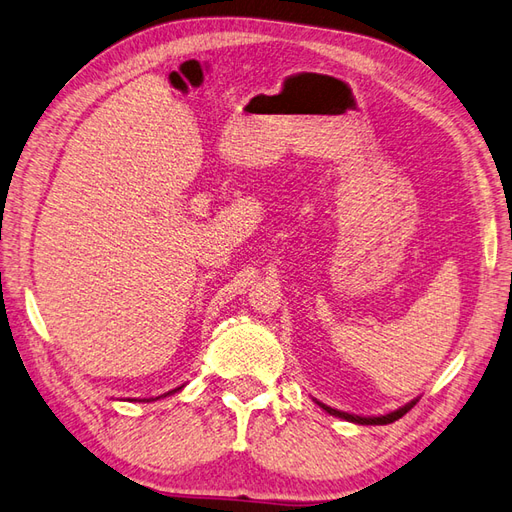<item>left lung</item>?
<instances>
[{
  "mask_svg": "<svg viewBox=\"0 0 512 512\" xmlns=\"http://www.w3.org/2000/svg\"><path fill=\"white\" fill-rule=\"evenodd\" d=\"M317 404H319L323 410H326V413H330V415H334V417L347 419V421L360 423V426H384V423H393V421H397L400 417H404V415L408 413V410L417 404V400L406 404V406H402L400 410H393V413H389V415H382V417H358V415H350V413H341V410H334V408H330V406H326V404H321V402H317Z\"/></svg>",
  "mask_w": 512,
  "mask_h": 512,
  "instance_id": "8db88e82",
  "label": "left lung"
}]
</instances>
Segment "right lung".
Wrapping results in <instances>:
<instances>
[{
    "mask_svg": "<svg viewBox=\"0 0 512 512\" xmlns=\"http://www.w3.org/2000/svg\"><path fill=\"white\" fill-rule=\"evenodd\" d=\"M182 389V386H178V389H173V391H169V393H176V391H180ZM169 393H165V395H169ZM165 395H160V397H165ZM156 400H158V397H156ZM147 402H152V400H147Z\"/></svg>",
    "mask_w": 512,
    "mask_h": 512,
    "instance_id": "obj_1",
    "label": "right lung"
}]
</instances>
